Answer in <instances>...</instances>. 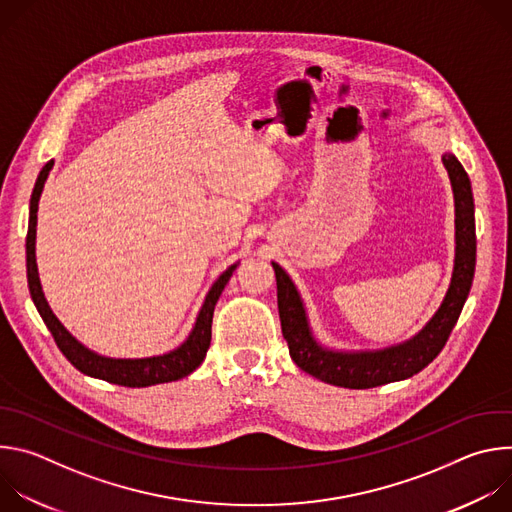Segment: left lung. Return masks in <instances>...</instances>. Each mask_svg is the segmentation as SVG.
Masks as SVG:
<instances>
[{"instance_id": "1", "label": "left lung", "mask_w": 512, "mask_h": 512, "mask_svg": "<svg viewBox=\"0 0 512 512\" xmlns=\"http://www.w3.org/2000/svg\"><path fill=\"white\" fill-rule=\"evenodd\" d=\"M442 160L450 174L456 200L454 275L440 310L409 342L377 352H334L322 348L310 332L296 285L277 263H273L281 332L289 346V356L308 375L336 387L371 389L417 375L446 346L472 287L476 267V227L472 186L466 170L452 154H444Z\"/></svg>"}]
</instances>
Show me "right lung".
<instances>
[{
  "label": "right lung",
  "mask_w": 512,
  "mask_h": 512,
  "mask_svg": "<svg viewBox=\"0 0 512 512\" xmlns=\"http://www.w3.org/2000/svg\"><path fill=\"white\" fill-rule=\"evenodd\" d=\"M52 160L40 170V176L36 180L34 192H32V200H30V225H28V235H26V267H28V287H30V296L36 304V310L40 312L44 324L48 326L56 346L60 348V352L68 358V362L72 367L79 369L81 373L95 377V379H103L121 387H150V385H158V383H170V381H178L182 377H188L192 371H196L200 367V362L206 356V350L210 346V334H212V314H214V306L221 298L223 289L227 285V281L231 279L233 271L237 265H231L221 277H218L208 296L204 300V306L196 318L194 330L190 332L188 340L178 346L176 350L162 354V356H152V358H137V360H123V358H105L99 356L95 352H91L89 348H85L75 336L68 334V330L58 322V318L52 314L48 302L44 300L42 294V285L38 279V267H36V253H34V245H36V212H38V200L44 188V182L48 178V172L52 168Z\"/></svg>",
  "instance_id": "right-lung-1"
}]
</instances>
